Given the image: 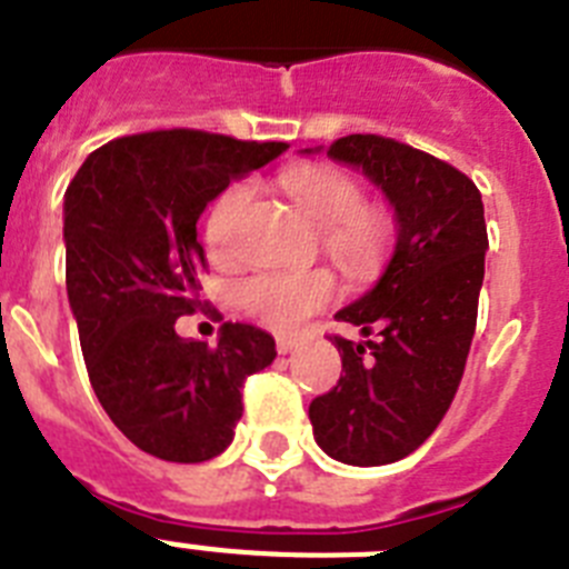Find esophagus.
Returning a JSON list of instances; mask_svg holds the SVG:
<instances>
[{"label": "esophagus", "instance_id": "obj_1", "mask_svg": "<svg viewBox=\"0 0 569 569\" xmlns=\"http://www.w3.org/2000/svg\"><path fill=\"white\" fill-rule=\"evenodd\" d=\"M293 347H296L293 336H279V339H276V350H279V353H290Z\"/></svg>", "mask_w": 569, "mask_h": 569}]
</instances>
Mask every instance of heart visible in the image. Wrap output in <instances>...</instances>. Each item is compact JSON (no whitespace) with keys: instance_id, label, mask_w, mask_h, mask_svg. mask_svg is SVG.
<instances>
[{"instance_id":"b5f03b06","label":"heart","mask_w":569,"mask_h":569,"mask_svg":"<svg viewBox=\"0 0 569 569\" xmlns=\"http://www.w3.org/2000/svg\"><path fill=\"white\" fill-rule=\"evenodd\" d=\"M281 188L319 224L321 250L350 276H373L393 250L396 219L379 202H367L356 176L336 164H296L281 173ZM253 179H239L216 196L208 213V241L216 259L239 256V228L256 199ZM336 279L328 270L256 273L236 288L239 308L273 330H293L330 305Z\"/></svg>"}]
</instances>
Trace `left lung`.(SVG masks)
I'll return each instance as SVG.
<instances>
[{
    "label": "left lung",
    "mask_w": 569,
    "mask_h": 569,
    "mask_svg": "<svg viewBox=\"0 0 569 569\" xmlns=\"http://www.w3.org/2000/svg\"><path fill=\"white\" fill-rule=\"evenodd\" d=\"M328 156L385 190L399 239L379 284L336 313L367 341L330 336L341 376L310 401V425L336 461L390 465L430 439L465 376L485 281V204L470 176L387 136H341Z\"/></svg>",
    "instance_id": "obj_1"
}]
</instances>
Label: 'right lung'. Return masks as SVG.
<instances>
[{
    "label": "right lung",
    "mask_w": 569,
    "mask_h": 569,
    "mask_svg": "<svg viewBox=\"0 0 569 569\" xmlns=\"http://www.w3.org/2000/svg\"><path fill=\"white\" fill-rule=\"evenodd\" d=\"M208 130H148L84 159L64 190V281L99 405L139 450L199 465L233 441L241 387L276 359L273 336L224 321L219 341L176 336L202 308L196 222L230 179L284 153Z\"/></svg>",
    "instance_id": "add662e5"
}]
</instances>
